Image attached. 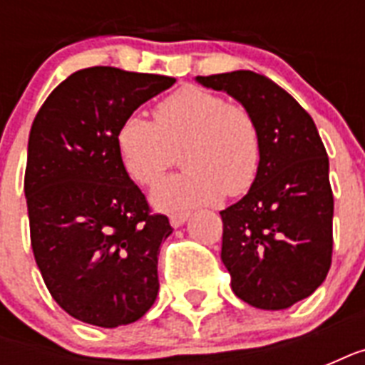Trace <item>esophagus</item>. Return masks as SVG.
Segmentation results:
<instances>
[{
	"label": "esophagus",
	"instance_id": "34e87169",
	"mask_svg": "<svg viewBox=\"0 0 365 365\" xmlns=\"http://www.w3.org/2000/svg\"><path fill=\"white\" fill-rule=\"evenodd\" d=\"M187 222V214H170V225L172 227H182L183 223Z\"/></svg>",
	"mask_w": 365,
	"mask_h": 365
}]
</instances>
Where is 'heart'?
<instances>
[{"label": "heart", "instance_id": "heart-1", "mask_svg": "<svg viewBox=\"0 0 365 365\" xmlns=\"http://www.w3.org/2000/svg\"><path fill=\"white\" fill-rule=\"evenodd\" d=\"M153 115L155 123L136 113L126 117L117 130V149L128 176L143 187H153L183 151L187 170L155 189V206L187 212L254 185L263 136L246 106L189 85L160 100Z\"/></svg>", "mask_w": 365, "mask_h": 365}]
</instances>
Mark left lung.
I'll return each mask as SVG.
<instances>
[{
  "label": "left lung",
  "instance_id": "obj_1",
  "mask_svg": "<svg viewBox=\"0 0 365 365\" xmlns=\"http://www.w3.org/2000/svg\"><path fill=\"white\" fill-rule=\"evenodd\" d=\"M248 108L263 136L259 176L222 210V261L235 295L280 311L324 282L334 252L329 160L312 117L277 83L248 70L199 76Z\"/></svg>",
  "mask_w": 365,
  "mask_h": 365
}]
</instances>
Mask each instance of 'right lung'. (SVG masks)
Here are the masks:
<instances>
[{"label": "right lung", "instance_id": "right-lung-1", "mask_svg": "<svg viewBox=\"0 0 365 365\" xmlns=\"http://www.w3.org/2000/svg\"><path fill=\"white\" fill-rule=\"evenodd\" d=\"M174 83L85 68L60 83L34 119L24 176L31 250L53 299L81 322H136L159 294L157 255L172 227L126 174L117 130Z\"/></svg>", "mask_w": 365, "mask_h": 365}]
</instances>
